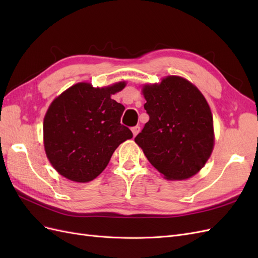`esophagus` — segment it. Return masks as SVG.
Wrapping results in <instances>:
<instances>
[{"mask_svg":"<svg viewBox=\"0 0 258 258\" xmlns=\"http://www.w3.org/2000/svg\"><path fill=\"white\" fill-rule=\"evenodd\" d=\"M132 134H134V136L136 137L139 132H140V130H141V128H140V126H135V127H132Z\"/></svg>","mask_w":258,"mask_h":258,"instance_id":"esophagus-1","label":"esophagus"}]
</instances>
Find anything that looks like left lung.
Here are the masks:
<instances>
[{"mask_svg":"<svg viewBox=\"0 0 258 258\" xmlns=\"http://www.w3.org/2000/svg\"><path fill=\"white\" fill-rule=\"evenodd\" d=\"M150 119L135 138L146 158L168 179H185L213 150V117L202 93L178 76L143 88Z\"/></svg>","mask_w":258,"mask_h":258,"instance_id":"left-lung-1","label":"left lung"}]
</instances>
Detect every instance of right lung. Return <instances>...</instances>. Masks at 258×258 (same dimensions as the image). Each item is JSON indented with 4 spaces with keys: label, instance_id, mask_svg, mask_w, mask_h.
I'll return each mask as SVG.
<instances>
[{
    "label": "right lung",
    "instance_id": "right-lung-1",
    "mask_svg": "<svg viewBox=\"0 0 258 258\" xmlns=\"http://www.w3.org/2000/svg\"><path fill=\"white\" fill-rule=\"evenodd\" d=\"M124 85L93 88L79 83L53 100L44 118V146L61 175L81 183L92 181L118 145L134 137L120 123L124 106L111 99Z\"/></svg>",
    "mask_w": 258,
    "mask_h": 258
}]
</instances>
